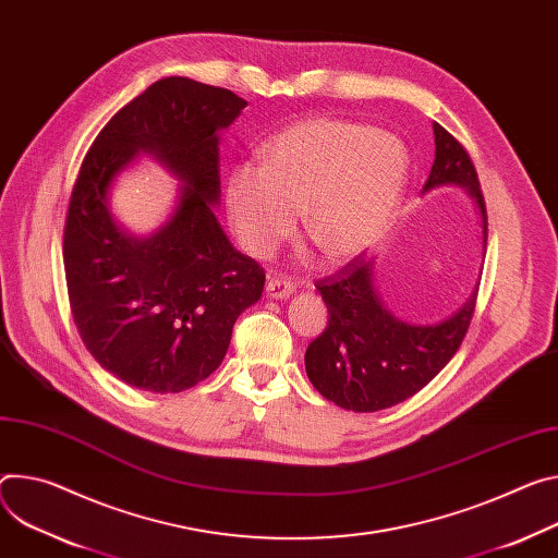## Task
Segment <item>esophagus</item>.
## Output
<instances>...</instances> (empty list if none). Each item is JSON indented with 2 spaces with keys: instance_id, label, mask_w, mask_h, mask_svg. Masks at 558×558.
Returning <instances> with one entry per match:
<instances>
[{
  "instance_id": "1",
  "label": "esophagus",
  "mask_w": 558,
  "mask_h": 558,
  "mask_svg": "<svg viewBox=\"0 0 558 558\" xmlns=\"http://www.w3.org/2000/svg\"><path fill=\"white\" fill-rule=\"evenodd\" d=\"M293 293V282L284 276H274L267 280V295L274 300H282L289 298Z\"/></svg>"
}]
</instances>
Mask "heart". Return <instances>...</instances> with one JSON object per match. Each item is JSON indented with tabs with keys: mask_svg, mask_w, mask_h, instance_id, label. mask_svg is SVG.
I'll list each match as a JSON object with an SVG mask.
<instances>
[{
	"mask_svg": "<svg viewBox=\"0 0 558 558\" xmlns=\"http://www.w3.org/2000/svg\"><path fill=\"white\" fill-rule=\"evenodd\" d=\"M408 169L393 135L344 120H302L265 144V165L229 171L227 220L244 251L267 258L295 231L300 209L325 256L351 260L389 229Z\"/></svg>",
	"mask_w": 558,
	"mask_h": 558,
	"instance_id": "obj_1",
	"label": "heart"
}]
</instances>
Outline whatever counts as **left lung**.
<instances>
[{"instance_id":"8db88e82","label":"left lung","mask_w":558,"mask_h":558,"mask_svg":"<svg viewBox=\"0 0 558 558\" xmlns=\"http://www.w3.org/2000/svg\"><path fill=\"white\" fill-rule=\"evenodd\" d=\"M436 158L423 191L442 184L465 189L474 199L487 242V211L476 169L463 144L434 122ZM329 323L312 340L305 369L312 385L342 410L378 412L421 391L459 351L476 307L465 305L436 325L402 323L383 305L374 284V260L363 256L316 282Z\"/></svg>"}]
</instances>
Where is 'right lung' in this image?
<instances>
[{"label":"right lung","mask_w":558,"mask_h":558,"mask_svg":"<svg viewBox=\"0 0 558 558\" xmlns=\"http://www.w3.org/2000/svg\"><path fill=\"white\" fill-rule=\"evenodd\" d=\"M244 107L220 86L158 80L82 162L64 227L71 314L90 356L131 387L178 393L209 378L238 316L263 295V267L231 246L214 214L220 131ZM140 153L183 182L172 218L148 239L126 234L108 209L112 180Z\"/></svg>","instance_id":"obj_1"}]
</instances>
